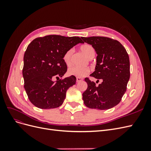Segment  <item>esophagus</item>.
Returning a JSON list of instances; mask_svg holds the SVG:
<instances>
[{
  "label": "esophagus",
  "instance_id": "obj_1",
  "mask_svg": "<svg viewBox=\"0 0 151 151\" xmlns=\"http://www.w3.org/2000/svg\"><path fill=\"white\" fill-rule=\"evenodd\" d=\"M76 80H77V83H79V82L82 81L83 79V78H81V77H77Z\"/></svg>",
  "mask_w": 151,
  "mask_h": 151
}]
</instances>
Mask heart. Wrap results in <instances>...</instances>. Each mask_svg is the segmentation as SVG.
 <instances>
[{"mask_svg":"<svg viewBox=\"0 0 151 151\" xmlns=\"http://www.w3.org/2000/svg\"><path fill=\"white\" fill-rule=\"evenodd\" d=\"M81 51L83 52L85 55L88 57L90 58L92 56L94 55L95 51L94 48L90 45L85 44L82 45L80 48ZM72 54V50L70 49L67 50L65 52L64 56H63V60L65 62L66 64L68 65L70 62V58ZM89 72V69L88 68L85 67H79L76 66H73L70 67L68 69V74L71 76H75L77 77H84L88 75Z\"/></svg>","mask_w":151,"mask_h":151,"instance_id":"obj_1","label":"heart"}]
</instances>
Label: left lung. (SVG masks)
Listing matches in <instances>:
<instances>
[{
  "mask_svg": "<svg viewBox=\"0 0 151 151\" xmlns=\"http://www.w3.org/2000/svg\"><path fill=\"white\" fill-rule=\"evenodd\" d=\"M81 38L98 54L94 71L90 76L102 81L96 86L93 81L85 78L88 88L83 94L84 103L92 109H110L120 102L127 91L130 74L129 55L116 40L102 36Z\"/></svg>",
  "mask_w": 151,
  "mask_h": 151,
  "instance_id": "left-lung-1",
  "label": "left lung"
}]
</instances>
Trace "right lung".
<instances>
[{"instance_id": "add662e5", "label": "right lung", "mask_w": 151, "mask_h": 151, "mask_svg": "<svg viewBox=\"0 0 151 151\" xmlns=\"http://www.w3.org/2000/svg\"><path fill=\"white\" fill-rule=\"evenodd\" d=\"M83 43L77 36L49 35L35 39L24 55L22 76L24 89L31 103L38 108L52 109L62 104L67 89L76 84L75 76L54 82L62 77L67 67L63 56L67 50Z\"/></svg>"}]
</instances>
